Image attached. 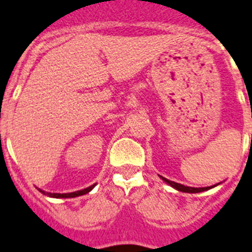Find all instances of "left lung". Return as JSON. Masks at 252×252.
Masks as SVG:
<instances>
[{
    "label": "left lung",
    "mask_w": 252,
    "mask_h": 252,
    "mask_svg": "<svg viewBox=\"0 0 252 252\" xmlns=\"http://www.w3.org/2000/svg\"><path fill=\"white\" fill-rule=\"evenodd\" d=\"M161 179L168 183L169 186H171L173 188L178 189L180 192H186V193H199V192H203V190H208V189L213 188V187H206V188H192V187H186L183 184H179V183H175V182H171V180L166 179V178L161 177Z\"/></svg>",
    "instance_id": "obj_1"
}]
</instances>
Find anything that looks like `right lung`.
I'll return each instance as SVG.
<instances>
[{"instance_id": "obj_1", "label": "right lung", "mask_w": 252, "mask_h": 252, "mask_svg": "<svg viewBox=\"0 0 252 252\" xmlns=\"http://www.w3.org/2000/svg\"><path fill=\"white\" fill-rule=\"evenodd\" d=\"M95 184H93V186L88 187V188L86 189H82V190H78V192H73V193H48V192H44V190H40V192L43 193V194H46L49 195V197H53V198H74V197H78V195H83L86 194V193L91 192L93 188H94Z\"/></svg>"}]
</instances>
